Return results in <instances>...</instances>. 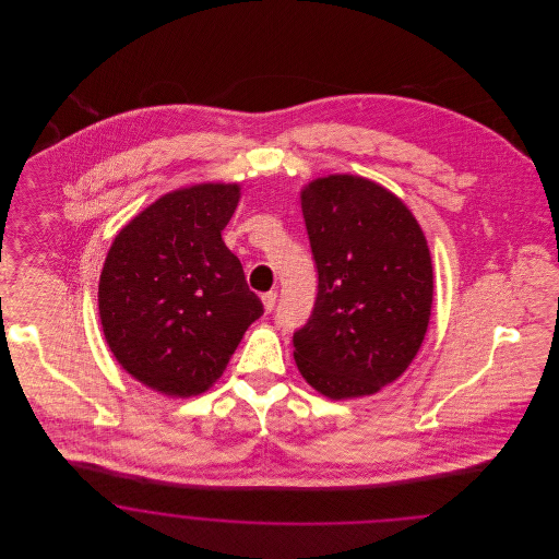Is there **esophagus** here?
Wrapping results in <instances>:
<instances>
[{"label": "esophagus", "mask_w": 559, "mask_h": 559, "mask_svg": "<svg viewBox=\"0 0 559 559\" xmlns=\"http://www.w3.org/2000/svg\"><path fill=\"white\" fill-rule=\"evenodd\" d=\"M262 301H264V308L266 312L274 310V304H276V292H267L262 295Z\"/></svg>", "instance_id": "34e87169"}]
</instances>
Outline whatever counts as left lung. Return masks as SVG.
<instances>
[{
	"label": "left lung",
	"mask_w": 559,
	"mask_h": 559,
	"mask_svg": "<svg viewBox=\"0 0 559 559\" xmlns=\"http://www.w3.org/2000/svg\"><path fill=\"white\" fill-rule=\"evenodd\" d=\"M301 212L319 293L293 333L295 365L326 399L371 396L426 337L433 270L424 230L396 194L358 176L310 182Z\"/></svg>",
	"instance_id": "8db88e82"
}]
</instances>
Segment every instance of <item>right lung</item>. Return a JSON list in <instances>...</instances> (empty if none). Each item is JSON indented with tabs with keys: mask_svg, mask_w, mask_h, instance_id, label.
Listing matches in <instances>:
<instances>
[{
	"mask_svg": "<svg viewBox=\"0 0 559 559\" xmlns=\"http://www.w3.org/2000/svg\"><path fill=\"white\" fill-rule=\"evenodd\" d=\"M239 199V185L174 190L108 249L98 285L108 347L133 379L165 396L210 390L264 314L222 240Z\"/></svg>",
	"mask_w": 559,
	"mask_h": 559,
	"instance_id": "obj_1",
	"label": "right lung"
}]
</instances>
